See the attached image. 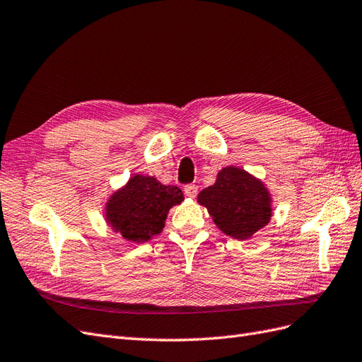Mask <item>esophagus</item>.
<instances>
[{"instance_id":"esophagus-1","label":"esophagus","mask_w":362,"mask_h":362,"mask_svg":"<svg viewBox=\"0 0 362 362\" xmlns=\"http://www.w3.org/2000/svg\"><path fill=\"white\" fill-rule=\"evenodd\" d=\"M184 193L189 196V198H194L196 194H198V185L196 184H187L184 185Z\"/></svg>"}]
</instances>
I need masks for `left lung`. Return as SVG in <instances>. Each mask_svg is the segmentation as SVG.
Instances as JSON below:
<instances>
[{"mask_svg": "<svg viewBox=\"0 0 362 362\" xmlns=\"http://www.w3.org/2000/svg\"><path fill=\"white\" fill-rule=\"evenodd\" d=\"M198 202L206 206L217 228L234 238H249L269 223L270 194L259 180L234 166L222 169L204 189Z\"/></svg>", "mask_w": 362, "mask_h": 362, "instance_id": "left-lung-1", "label": "left lung"}]
</instances>
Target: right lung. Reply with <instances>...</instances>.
I'll use <instances>...</instances> for the list:
<instances>
[{"mask_svg":"<svg viewBox=\"0 0 362 362\" xmlns=\"http://www.w3.org/2000/svg\"><path fill=\"white\" fill-rule=\"evenodd\" d=\"M182 201L184 194L177 185L136 175L108 201L107 221L124 238L134 243L148 242L163 231L170 208Z\"/></svg>","mask_w":362,"mask_h":362,"instance_id":"right-lung-1","label":"right lung"}]
</instances>
